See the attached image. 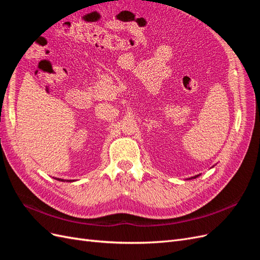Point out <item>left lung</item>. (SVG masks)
<instances>
[{"instance_id":"obj_1","label":"left lung","mask_w":260,"mask_h":260,"mask_svg":"<svg viewBox=\"0 0 260 260\" xmlns=\"http://www.w3.org/2000/svg\"><path fill=\"white\" fill-rule=\"evenodd\" d=\"M198 177H199V175H198V176H195V177H193L192 179H195V178H198Z\"/></svg>"}]
</instances>
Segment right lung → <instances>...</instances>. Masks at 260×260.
<instances>
[{
  "label": "right lung",
  "instance_id": "add662e5",
  "mask_svg": "<svg viewBox=\"0 0 260 260\" xmlns=\"http://www.w3.org/2000/svg\"><path fill=\"white\" fill-rule=\"evenodd\" d=\"M56 180H58V181H67V182H72L73 180H62V179H56Z\"/></svg>",
  "mask_w": 260,
  "mask_h": 260
}]
</instances>
